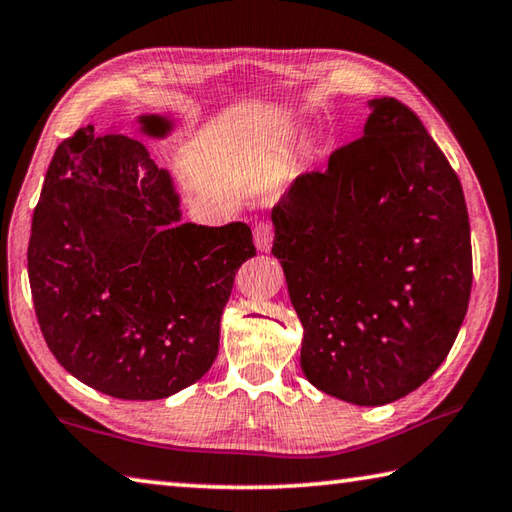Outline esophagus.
Segmentation results:
<instances>
[{
	"label": "esophagus",
	"instance_id": "esophagus-1",
	"mask_svg": "<svg viewBox=\"0 0 512 512\" xmlns=\"http://www.w3.org/2000/svg\"><path fill=\"white\" fill-rule=\"evenodd\" d=\"M253 237H255V246H257L259 250H266L268 246H271V241H273V225H271V221L259 219V221L255 223Z\"/></svg>",
	"mask_w": 512,
	"mask_h": 512
}]
</instances>
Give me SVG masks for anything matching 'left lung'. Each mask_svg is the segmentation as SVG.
Here are the masks:
<instances>
[{
  "instance_id": "8db88e82",
  "label": "left lung",
  "mask_w": 512,
  "mask_h": 512,
  "mask_svg": "<svg viewBox=\"0 0 512 512\" xmlns=\"http://www.w3.org/2000/svg\"><path fill=\"white\" fill-rule=\"evenodd\" d=\"M370 108L359 140L273 207V255L305 327L302 372L359 406L400 400L436 372L472 291L456 171L409 106Z\"/></svg>"
}]
</instances>
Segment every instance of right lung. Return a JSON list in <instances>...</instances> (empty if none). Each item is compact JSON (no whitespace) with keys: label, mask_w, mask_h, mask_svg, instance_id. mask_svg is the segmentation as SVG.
Returning a JSON list of instances; mask_svg holds the SVG:
<instances>
[{"label":"right lung","mask_w":512,"mask_h":512,"mask_svg":"<svg viewBox=\"0 0 512 512\" xmlns=\"http://www.w3.org/2000/svg\"><path fill=\"white\" fill-rule=\"evenodd\" d=\"M144 131L169 124L142 117ZM246 223H180L167 171L121 133L79 128L49 162L29 239L38 325L69 375L117 400H162L201 379L239 266Z\"/></svg>","instance_id":"right-lung-1"}]
</instances>
